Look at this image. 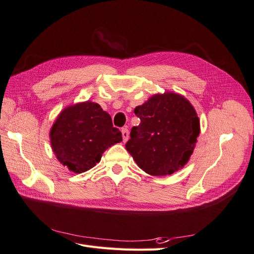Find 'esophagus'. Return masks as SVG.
<instances>
[{
	"label": "esophagus",
	"instance_id": "obj_1",
	"mask_svg": "<svg viewBox=\"0 0 254 254\" xmlns=\"http://www.w3.org/2000/svg\"><path fill=\"white\" fill-rule=\"evenodd\" d=\"M122 135H123V141L126 142L129 137V132L127 128H123L122 129Z\"/></svg>",
	"mask_w": 254,
	"mask_h": 254
}]
</instances>
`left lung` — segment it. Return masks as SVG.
Listing matches in <instances>:
<instances>
[{"label": "left lung", "instance_id": "8db88e82", "mask_svg": "<svg viewBox=\"0 0 254 254\" xmlns=\"http://www.w3.org/2000/svg\"><path fill=\"white\" fill-rule=\"evenodd\" d=\"M134 113L139 126L130 131L126 149L144 172L166 176L186 164L193 153L200 124L193 106L175 93L157 94Z\"/></svg>", "mask_w": 254, "mask_h": 254}]
</instances>
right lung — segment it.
<instances>
[{
    "mask_svg": "<svg viewBox=\"0 0 254 254\" xmlns=\"http://www.w3.org/2000/svg\"><path fill=\"white\" fill-rule=\"evenodd\" d=\"M123 140L110 115L101 106L86 102L67 107L51 130L54 152L74 173H83L101 161L103 152Z\"/></svg>",
    "mask_w": 254,
    "mask_h": 254,
    "instance_id": "right-lung-1",
    "label": "right lung"
}]
</instances>
